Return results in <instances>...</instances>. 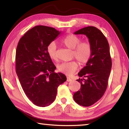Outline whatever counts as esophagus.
I'll return each instance as SVG.
<instances>
[{
	"label": "esophagus",
	"instance_id": "34e87169",
	"mask_svg": "<svg viewBox=\"0 0 129 129\" xmlns=\"http://www.w3.org/2000/svg\"><path fill=\"white\" fill-rule=\"evenodd\" d=\"M67 81L68 82H70V81H72V79L70 78L69 77H67Z\"/></svg>",
	"mask_w": 129,
	"mask_h": 129
}]
</instances>
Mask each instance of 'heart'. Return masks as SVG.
Returning a JSON list of instances; mask_svg holds the SVG:
<instances>
[{
	"instance_id": "1",
	"label": "heart",
	"mask_w": 129,
	"mask_h": 129,
	"mask_svg": "<svg viewBox=\"0 0 129 129\" xmlns=\"http://www.w3.org/2000/svg\"><path fill=\"white\" fill-rule=\"evenodd\" d=\"M81 39L75 35H67L62 40V43L65 47L73 49V57L77 59L81 64L84 65L88 62L91 57L92 48L90 43L87 41L81 42ZM47 53L52 60H57V54L56 52V45L52 42L47 47ZM78 64L76 61L64 62L57 66L58 71L67 75H72L77 70Z\"/></svg>"
}]
</instances>
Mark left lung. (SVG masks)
Masks as SVG:
<instances>
[{
	"label": "left lung",
	"mask_w": 129,
	"mask_h": 129,
	"mask_svg": "<svg viewBox=\"0 0 129 129\" xmlns=\"http://www.w3.org/2000/svg\"><path fill=\"white\" fill-rule=\"evenodd\" d=\"M74 34L86 35L92 48L90 60L78 73L81 77L77 80L81 84V89L73 95L76 103L89 106L101 99L108 86L112 68L109 45L106 37L95 27L83 28Z\"/></svg>",
	"instance_id": "1"
}]
</instances>
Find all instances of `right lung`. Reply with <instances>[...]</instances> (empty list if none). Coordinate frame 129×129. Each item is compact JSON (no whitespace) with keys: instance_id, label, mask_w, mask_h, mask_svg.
<instances>
[{"instance_id":"1","label":"right lung","mask_w":129,"mask_h":129,"mask_svg":"<svg viewBox=\"0 0 129 129\" xmlns=\"http://www.w3.org/2000/svg\"><path fill=\"white\" fill-rule=\"evenodd\" d=\"M61 34L54 28L38 25L26 32L17 44L16 71L26 95L36 106L53 102L58 86L67 80L55 73V65L47 53V47Z\"/></svg>"}]
</instances>
